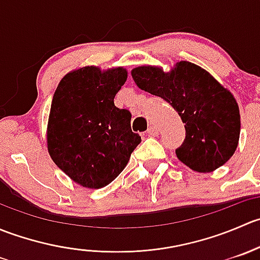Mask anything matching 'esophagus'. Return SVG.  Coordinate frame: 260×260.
<instances>
[{
    "label": "esophagus",
    "mask_w": 260,
    "mask_h": 260,
    "mask_svg": "<svg viewBox=\"0 0 260 260\" xmlns=\"http://www.w3.org/2000/svg\"><path fill=\"white\" fill-rule=\"evenodd\" d=\"M147 133H148L149 136H152V137H157V136H158V128H157L156 125H149Z\"/></svg>",
    "instance_id": "34e87169"
}]
</instances>
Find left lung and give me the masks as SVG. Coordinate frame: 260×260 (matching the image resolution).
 Wrapping results in <instances>:
<instances>
[{
  "instance_id": "8db88e82",
  "label": "left lung",
  "mask_w": 260,
  "mask_h": 260,
  "mask_svg": "<svg viewBox=\"0 0 260 260\" xmlns=\"http://www.w3.org/2000/svg\"><path fill=\"white\" fill-rule=\"evenodd\" d=\"M138 88L159 96L179 113L186 136L177 158L198 172H211L234 154L239 142V107L233 94L206 70L188 61L164 73L156 67L132 70Z\"/></svg>"
}]
</instances>
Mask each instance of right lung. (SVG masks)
<instances>
[{"label":"right lung","mask_w":260,"mask_h":260,"mask_svg":"<svg viewBox=\"0 0 260 260\" xmlns=\"http://www.w3.org/2000/svg\"><path fill=\"white\" fill-rule=\"evenodd\" d=\"M125 80L123 68L102 73L85 67L65 75L52 96L49 153L61 171L84 187L109 185L141 143V136L131 128V112L114 106Z\"/></svg>","instance_id":"add662e5"}]
</instances>
